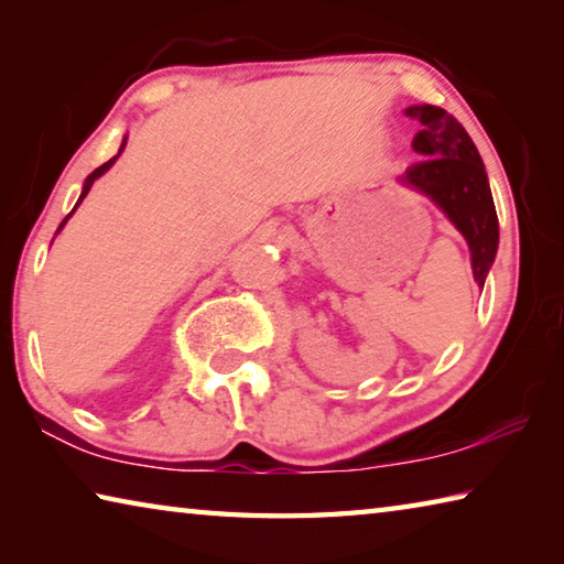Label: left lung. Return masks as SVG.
Listing matches in <instances>:
<instances>
[{"instance_id":"left-lung-1","label":"left lung","mask_w":564,"mask_h":564,"mask_svg":"<svg viewBox=\"0 0 564 564\" xmlns=\"http://www.w3.org/2000/svg\"><path fill=\"white\" fill-rule=\"evenodd\" d=\"M405 113L420 121L413 149L423 161L405 169L398 184L431 198L463 234L470 248L475 283L482 289L500 241V224L482 159L470 133L453 113L431 104H415Z\"/></svg>"}]
</instances>
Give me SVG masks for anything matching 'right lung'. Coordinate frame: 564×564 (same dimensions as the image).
<instances>
[{"instance_id": "obj_1", "label": "right lung", "mask_w": 564, "mask_h": 564, "mask_svg": "<svg viewBox=\"0 0 564 564\" xmlns=\"http://www.w3.org/2000/svg\"><path fill=\"white\" fill-rule=\"evenodd\" d=\"M123 147H127V137H123V141H121V149H119V154H117V156H113V159H109V161H107V164H101L99 169H94V171H91V174L87 176V181H84L82 196H79V202H76V206H79V204L84 202V196H87V194H89V188H91V184H94V181H97L99 176H104V174H107V171H109V169L113 166V161H117V159L121 156V151H123ZM76 206L72 208V214L76 212ZM72 214H69V216H66V218H64V221L59 224V228H56V234H59V231H62V228H64V224H66V221H69V218H72Z\"/></svg>"}]
</instances>
